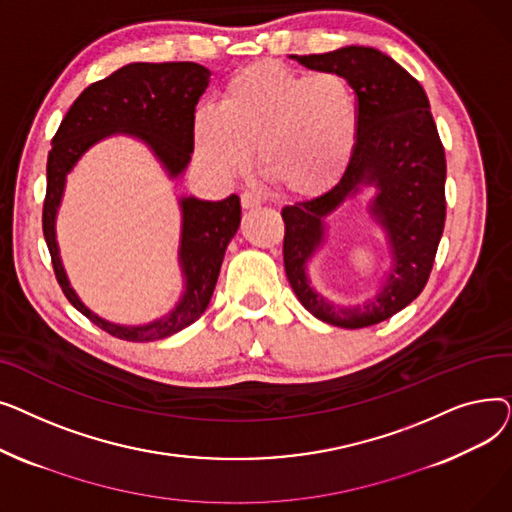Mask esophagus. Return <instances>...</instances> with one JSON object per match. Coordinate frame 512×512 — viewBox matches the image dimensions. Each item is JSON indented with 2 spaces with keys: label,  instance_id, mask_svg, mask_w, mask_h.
I'll list each match as a JSON object with an SVG mask.
<instances>
[{
  "label": "esophagus",
  "instance_id": "obj_1",
  "mask_svg": "<svg viewBox=\"0 0 512 512\" xmlns=\"http://www.w3.org/2000/svg\"><path fill=\"white\" fill-rule=\"evenodd\" d=\"M263 201H261V197L259 195H255V193H249V191H245L240 195V205L245 207V209H255V207H259Z\"/></svg>",
  "mask_w": 512,
  "mask_h": 512
}]
</instances>
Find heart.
Returning a JSON list of instances; mask_svg holds the SVG:
<instances>
[{
  "instance_id": "1",
  "label": "heart",
  "mask_w": 512,
  "mask_h": 512,
  "mask_svg": "<svg viewBox=\"0 0 512 512\" xmlns=\"http://www.w3.org/2000/svg\"><path fill=\"white\" fill-rule=\"evenodd\" d=\"M193 132L201 164L213 176L245 172L257 149V168L278 191L319 197L351 166L359 107L340 74L305 76L265 60L228 80L220 107L201 105Z\"/></svg>"
}]
</instances>
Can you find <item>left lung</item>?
<instances>
[{
  "instance_id": "1",
  "label": "left lung",
  "mask_w": 512,
  "mask_h": 512,
  "mask_svg": "<svg viewBox=\"0 0 512 512\" xmlns=\"http://www.w3.org/2000/svg\"><path fill=\"white\" fill-rule=\"evenodd\" d=\"M309 70L340 74L357 95V149L342 180L311 201L286 205L284 270L301 305L326 324L375 326L419 297L444 232L446 157L429 101L417 80L380 49L348 45L290 56ZM365 185L376 195L370 214L387 234L393 261L387 282L361 306H336L310 284L308 263L325 244V220Z\"/></svg>"
}]
</instances>
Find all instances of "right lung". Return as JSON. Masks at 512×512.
I'll use <instances>...</instances> for the list:
<instances>
[{
    "mask_svg": "<svg viewBox=\"0 0 512 512\" xmlns=\"http://www.w3.org/2000/svg\"><path fill=\"white\" fill-rule=\"evenodd\" d=\"M211 72L195 62H134L87 87L70 105L47 157V195L43 203V234L53 272L66 299L95 326L120 340L151 342L168 338L197 321L220 276L230 240L240 226V199L222 201L180 197L178 263L184 290L164 317L143 326H120L93 313L70 286L56 238V220L64 199L66 178L91 147L114 134H128L155 155L170 180L184 174L193 153L195 105L209 85Z\"/></svg>",
    "mask_w": 512,
    "mask_h": 512,
    "instance_id": "obj_1",
    "label": "right lung"
}]
</instances>
